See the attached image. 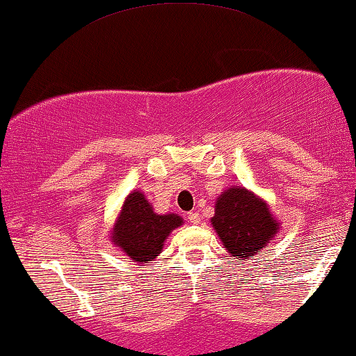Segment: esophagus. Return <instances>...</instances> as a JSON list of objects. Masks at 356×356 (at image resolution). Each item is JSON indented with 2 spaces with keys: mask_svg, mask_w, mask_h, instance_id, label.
<instances>
[{
  "mask_svg": "<svg viewBox=\"0 0 356 356\" xmlns=\"http://www.w3.org/2000/svg\"><path fill=\"white\" fill-rule=\"evenodd\" d=\"M188 220H189V223L197 225L199 221H200V215H199L197 212H189V213H188Z\"/></svg>",
  "mask_w": 356,
  "mask_h": 356,
  "instance_id": "1",
  "label": "esophagus"
}]
</instances>
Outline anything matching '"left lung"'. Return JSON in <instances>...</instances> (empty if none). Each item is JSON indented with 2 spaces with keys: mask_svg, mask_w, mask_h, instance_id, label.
I'll return each mask as SVG.
<instances>
[{
  "mask_svg": "<svg viewBox=\"0 0 356 356\" xmlns=\"http://www.w3.org/2000/svg\"><path fill=\"white\" fill-rule=\"evenodd\" d=\"M210 221L225 249L238 261L260 254L280 229L265 200L241 186L226 189L216 199Z\"/></svg>",
  "mask_w": 356,
  "mask_h": 356,
  "instance_id": "left-lung-1",
  "label": "left lung"
}]
</instances>
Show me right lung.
<instances>
[{"instance_id": "1", "label": "right lung", "mask_w": 356, "mask_h": 356, "mask_svg": "<svg viewBox=\"0 0 356 356\" xmlns=\"http://www.w3.org/2000/svg\"><path fill=\"white\" fill-rule=\"evenodd\" d=\"M181 225V216L156 213L144 194L133 191L122 205L111 238L128 259L138 264H149L162 254L168 234Z\"/></svg>"}]
</instances>
